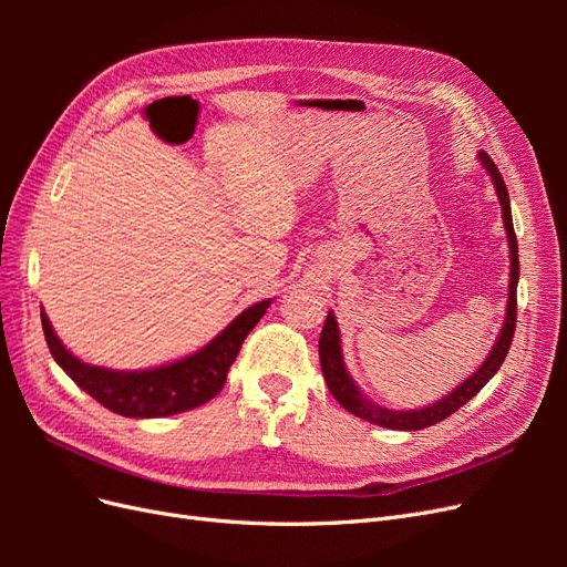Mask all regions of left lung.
Returning a JSON list of instances; mask_svg holds the SVG:
<instances>
[{
	"label": "left lung",
	"instance_id": "1",
	"mask_svg": "<svg viewBox=\"0 0 567 567\" xmlns=\"http://www.w3.org/2000/svg\"><path fill=\"white\" fill-rule=\"evenodd\" d=\"M480 161L487 167V173L492 175V182L496 186V196H499L502 203V213H504V225L508 231V246H511V286H508V307H506V321L504 329L499 333V340L494 342V348L489 357L485 359V364L480 367L468 381H463L454 392H450L447 398L440 400L433 406L425 409H414V411H388L379 404L369 402L362 392L357 390L352 379L346 371V364H342V352H340V336H338V323L336 317L329 312L326 317V323L321 329L319 338V362L323 371V381L329 385L331 394L340 406H346L350 414L364 419L369 423L390 427V431H421V427L435 425L452 416L454 411H458L468 400H473L475 394L487 385L492 375L499 371L504 364V359L511 350L513 333H516V319H518V298H516V288H518V274H520V262H518V238L516 231H513V217H511V203H508V192L504 177L496 169L494 161L487 156V153H480Z\"/></svg>",
	"mask_w": 567,
	"mask_h": 567
}]
</instances>
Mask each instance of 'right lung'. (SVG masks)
<instances>
[{
    "label": "right lung",
    "instance_id": "obj_1",
    "mask_svg": "<svg viewBox=\"0 0 567 567\" xmlns=\"http://www.w3.org/2000/svg\"><path fill=\"white\" fill-rule=\"evenodd\" d=\"M271 300H262L244 315H238L225 331H221L210 346L200 352L182 359V362L167 364L151 371H111L101 367L82 364L78 357L68 352L54 329L42 312L44 340L56 364L71 375V379L92 398L115 411L120 416L130 419H161L173 416L179 411L196 409L213 400L225 388L229 367L241 350L246 336L252 326L262 319Z\"/></svg>",
    "mask_w": 567,
    "mask_h": 567
}]
</instances>
